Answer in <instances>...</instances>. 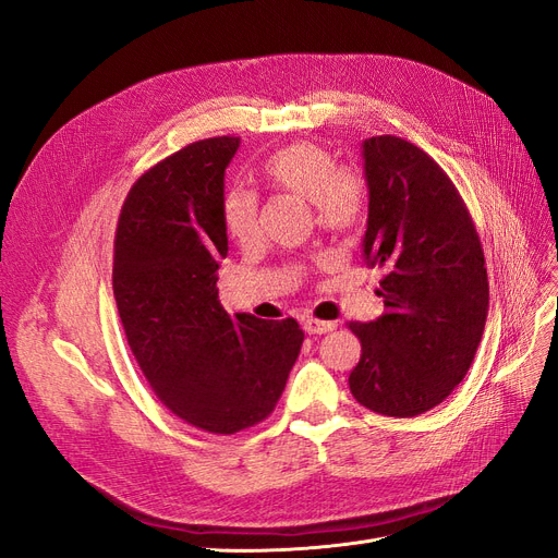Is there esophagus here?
Listing matches in <instances>:
<instances>
[{
    "instance_id": "34e87169",
    "label": "esophagus",
    "mask_w": 558,
    "mask_h": 558,
    "mask_svg": "<svg viewBox=\"0 0 558 558\" xmlns=\"http://www.w3.org/2000/svg\"><path fill=\"white\" fill-rule=\"evenodd\" d=\"M302 326H305V332H310V335H326V332L335 330L332 320H318L314 316L302 318Z\"/></svg>"
}]
</instances>
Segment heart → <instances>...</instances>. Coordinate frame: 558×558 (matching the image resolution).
<instances>
[{
  "mask_svg": "<svg viewBox=\"0 0 558 558\" xmlns=\"http://www.w3.org/2000/svg\"><path fill=\"white\" fill-rule=\"evenodd\" d=\"M260 177L269 185L295 197L310 199L318 228L349 232L361 223L367 209V185L356 170L340 167L326 146L298 142L269 156ZM223 226L230 240L248 244L258 238V197L232 189L223 197Z\"/></svg>",
  "mask_w": 558,
  "mask_h": 558,
  "instance_id": "1",
  "label": "heart"
}]
</instances>
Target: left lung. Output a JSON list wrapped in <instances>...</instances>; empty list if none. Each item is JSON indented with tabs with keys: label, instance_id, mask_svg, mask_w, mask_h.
I'll return each mask as SVG.
<instances>
[{
	"label": "left lung",
	"instance_id": "left-lung-1",
	"mask_svg": "<svg viewBox=\"0 0 558 558\" xmlns=\"http://www.w3.org/2000/svg\"><path fill=\"white\" fill-rule=\"evenodd\" d=\"M369 189L363 256L386 312L349 324L361 361L349 388L384 416H418L468 375L488 314L480 234L447 172L393 134L363 142Z\"/></svg>",
	"mask_w": 558,
	"mask_h": 558
}]
</instances>
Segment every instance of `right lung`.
Wrapping results in <instances>:
<instances>
[{"label":"right lung","mask_w":558,"mask_h":558,"mask_svg":"<svg viewBox=\"0 0 558 558\" xmlns=\"http://www.w3.org/2000/svg\"><path fill=\"white\" fill-rule=\"evenodd\" d=\"M240 137L189 144L132 185L113 240V295L144 377L167 410L232 435L277 408L305 340L295 318L230 316L218 302L226 167Z\"/></svg>","instance_id":"obj_1"}]
</instances>
